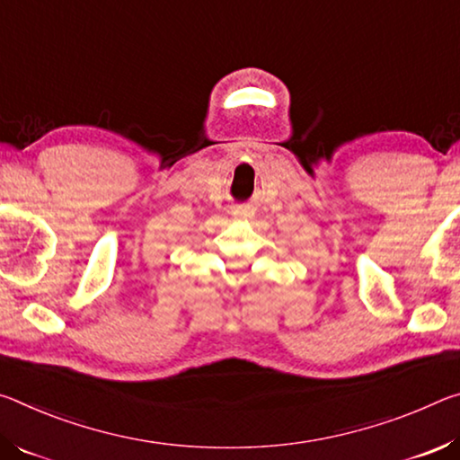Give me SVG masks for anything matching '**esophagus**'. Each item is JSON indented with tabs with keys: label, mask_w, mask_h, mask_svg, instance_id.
Listing matches in <instances>:
<instances>
[{
	"label": "esophagus",
	"mask_w": 460,
	"mask_h": 460,
	"mask_svg": "<svg viewBox=\"0 0 460 460\" xmlns=\"http://www.w3.org/2000/svg\"><path fill=\"white\" fill-rule=\"evenodd\" d=\"M232 216H234L236 220H248V217H251V208H248V206H236L234 209H232Z\"/></svg>",
	"instance_id": "34e87169"
}]
</instances>
